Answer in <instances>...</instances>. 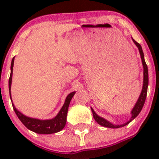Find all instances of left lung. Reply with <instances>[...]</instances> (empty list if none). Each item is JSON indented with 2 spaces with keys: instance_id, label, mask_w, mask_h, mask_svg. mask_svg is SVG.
<instances>
[{
  "instance_id": "left-lung-1",
  "label": "left lung",
  "mask_w": 159,
  "mask_h": 159,
  "mask_svg": "<svg viewBox=\"0 0 159 159\" xmlns=\"http://www.w3.org/2000/svg\"><path fill=\"white\" fill-rule=\"evenodd\" d=\"M134 43H135V45L137 46L138 48H139V51L140 53V56H141V59H142V63H143V89H142V92L141 94L139 95V98L138 99V101L136 102L135 105L134 107H133L131 111V117H130V120L127 121L126 123H123V124L121 125H115V124H112L111 123H110L109 121L106 120L105 119L103 118L100 117L94 111V110L92 108V114H93V117L95 119V121L97 123H99V125L102 126V127H109V128H119V127H123L126 125L129 124L130 122L134 119V118L137 117L139 116V114L140 113V111H142L143 107V105L145 103V100H146V98H147V88H148V81H149V79H148V68H147V65L145 62V59H144V54H143V49H142L141 45H140L139 43L136 42L134 39H132Z\"/></svg>"
}]
</instances>
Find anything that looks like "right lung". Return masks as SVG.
<instances>
[{
	"label": "right lung",
	"instance_id": "1",
	"mask_svg": "<svg viewBox=\"0 0 159 159\" xmlns=\"http://www.w3.org/2000/svg\"><path fill=\"white\" fill-rule=\"evenodd\" d=\"M13 64L14 58L12 59V63H11V73L9 80H8V88H9V95H10L11 100H12V97H11L10 90L11 84H12ZM75 93V92H73L67 95L65 99V102H64V104L63 105L62 108L60 109V112L57 114V116L55 118H53V119H48V120H40V119H32V118H29L24 116L23 114L16 110V108L15 107L13 103H12V107H13L14 111L16 114V116L19 118L20 120L21 121V123L29 130H32L33 132H36L37 134H53V133H57V132L60 131L65 127L68 107H69L71 98L74 96Z\"/></svg>",
	"mask_w": 159,
	"mask_h": 159
}]
</instances>
